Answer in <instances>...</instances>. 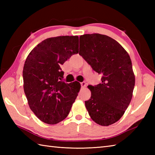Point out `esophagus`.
Here are the masks:
<instances>
[{"label":"esophagus","mask_w":155,"mask_h":155,"mask_svg":"<svg viewBox=\"0 0 155 155\" xmlns=\"http://www.w3.org/2000/svg\"><path fill=\"white\" fill-rule=\"evenodd\" d=\"M81 87H83V88L87 87V83H86V82H84V81H83V82H82V83H81Z\"/></svg>","instance_id":"esophagus-1"}]
</instances>
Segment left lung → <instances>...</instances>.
<instances>
[{
    "mask_svg": "<svg viewBox=\"0 0 155 155\" xmlns=\"http://www.w3.org/2000/svg\"><path fill=\"white\" fill-rule=\"evenodd\" d=\"M80 42L79 54L102 74L101 83L88 86L91 97L85 106L95 123L108 126L123 117L132 99L135 83L132 62L124 48L107 35H83Z\"/></svg>",
    "mask_w": 155,
    "mask_h": 155,
    "instance_id": "obj_1",
    "label": "left lung"
}]
</instances>
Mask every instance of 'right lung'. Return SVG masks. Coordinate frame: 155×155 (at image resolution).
<instances>
[{"mask_svg": "<svg viewBox=\"0 0 155 155\" xmlns=\"http://www.w3.org/2000/svg\"><path fill=\"white\" fill-rule=\"evenodd\" d=\"M78 52V36L45 39L32 49L25 62L24 91L31 110L48 124H57L68 116L80 91L75 81H61V65Z\"/></svg>", "mask_w": 155, "mask_h": 155, "instance_id": "1", "label": "right lung"}]
</instances>
